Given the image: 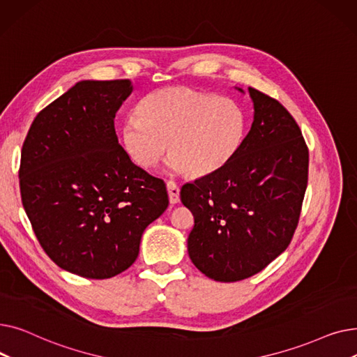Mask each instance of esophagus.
<instances>
[{
    "instance_id": "34e87169",
    "label": "esophagus",
    "mask_w": 357,
    "mask_h": 357,
    "mask_svg": "<svg viewBox=\"0 0 357 357\" xmlns=\"http://www.w3.org/2000/svg\"><path fill=\"white\" fill-rule=\"evenodd\" d=\"M166 188H167V194H169V201H171V204H178L181 201L179 198V186L176 185V182L174 181H167L166 183Z\"/></svg>"
}]
</instances>
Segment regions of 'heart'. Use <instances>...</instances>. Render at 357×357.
Returning <instances> with one entry per match:
<instances>
[{"mask_svg": "<svg viewBox=\"0 0 357 357\" xmlns=\"http://www.w3.org/2000/svg\"><path fill=\"white\" fill-rule=\"evenodd\" d=\"M246 127V112L234 100L169 86L147 93L137 114L124 119L121 140L130 158L144 169L160 162L169 142L171 169L204 176L233 159Z\"/></svg>", "mask_w": 357, "mask_h": 357, "instance_id": "heart-1", "label": "heart"}]
</instances>
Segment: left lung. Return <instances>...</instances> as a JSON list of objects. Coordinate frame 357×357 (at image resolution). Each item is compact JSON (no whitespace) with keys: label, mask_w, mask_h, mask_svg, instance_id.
<instances>
[{"label":"left lung","mask_w":357,"mask_h":357,"mask_svg":"<svg viewBox=\"0 0 357 357\" xmlns=\"http://www.w3.org/2000/svg\"><path fill=\"white\" fill-rule=\"evenodd\" d=\"M249 93L255 116L237 153L181 190L195 222L190 257L220 282L250 278L285 252L308 182V147L294 117L266 93Z\"/></svg>","instance_id":"obj_1"}]
</instances>
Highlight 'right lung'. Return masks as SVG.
I'll list each match as a JSON object with an SVG mask.
<instances>
[{"mask_svg":"<svg viewBox=\"0 0 357 357\" xmlns=\"http://www.w3.org/2000/svg\"><path fill=\"white\" fill-rule=\"evenodd\" d=\"M130 79L81 81L33 120L18 178L23 207L46 255L89 279L135 264L144 229L167 208L166 185L119 144L116 112Z\"/></svg>","mask_w":357,"mask_h":357,"instance_id":"obj_1","label":"right lung"}]
</instances>
